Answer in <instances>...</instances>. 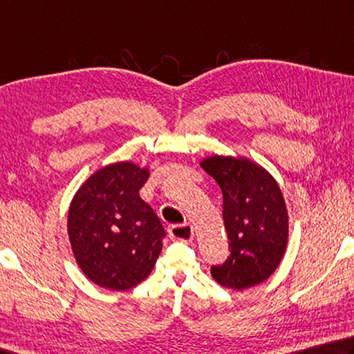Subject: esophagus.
<instances>
[{
    "instance_id": "1",
    "label": "esophagus",
    "mask_w": 354,
    "mask_h": 354,
    "mask_svg": "<svg viewBox=\"0 0 354 354\" xmlns=\"http://www.w3.org/2000/svg\"><path fill=\"white\" fill-rule=\"evenodd\" d=\"M169 236L171 240L190 243L192 240H194L195 232H194V227H192L190 224H187V223L175 224V226L169 227Z\"/></svg>"
}]
</instances>
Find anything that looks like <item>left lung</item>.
I'll return each instance as SVG.
<instances>
[{"instance_id": "8db88e82", "label": "left lung", "mask_w": 354, "mask_h": 354, "mask_svg": "<svg viewBox=\"0 0 354 354\" xmlns=\"http://www.w3.org/2000/svg\"><path fill=\"white\" fill-rule=\"evenodd\" d=\"M203 169L223 192V220L229 259L210 274L224 288L243 291L268 280L283 260L289 216L277 181L244 156H209Z\"/></svg>"}]
</instances>
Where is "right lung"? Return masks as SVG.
Listing matches in <instances>:
<instances>
[{
	"label": "right lung",
	"instance_id": "right-lung-1",
	"mask_svg": "<svg viewBox=\"0 0 354 354\" xmlns=\"http://www.w3.org/2000/svg\"><path fill=\"white\" fill-rule=\"evenodd\" d=\"M149 167L130 160L94 171L75 192L68 235L82 272L100 288L127 291L149 277L162 249L164 227L139 196Z\"/></svg>",
	"mask_w": 354,
	"mask_h": 354
}]
</instances>
